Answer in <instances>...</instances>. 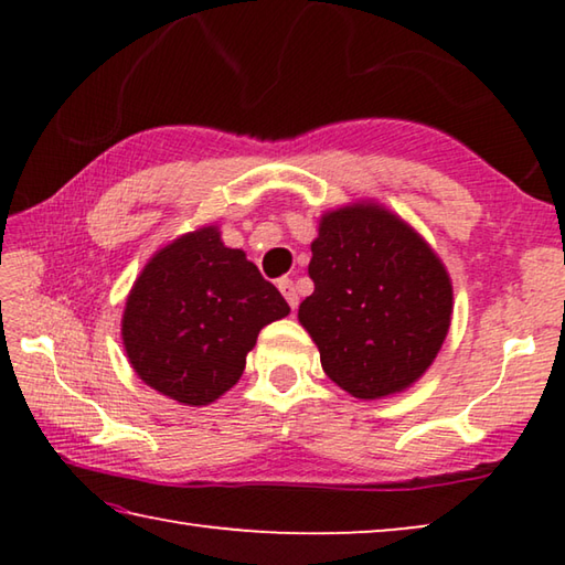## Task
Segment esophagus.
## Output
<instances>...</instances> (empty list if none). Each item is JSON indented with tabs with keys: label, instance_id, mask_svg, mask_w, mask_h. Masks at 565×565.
Listing matches in <instances>:
<instances>
[{
	"label": "esophagus",
	"instance_id": "1",
	"mask_svg": "<svg viewBox=\"0 0 565 565\" xmlns=\"http://www.w3.org/2000/svg\"><path fill=\"white\" fill-rule=\"evenodd\" d=\"M279 291L284 294V299L289 301L291 309H296V306H299V294H296V286L289 279V276H284V279H279Z\"/></svg>",
	"mask_w": 565,
	"mask_h": 565
}]
</instances>
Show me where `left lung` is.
<instances>
[{"mask_svg":"<svg viewBox=\"0 0 565 565\" xmlns=\"http://www.w3.org/2000/svg\"><path fill=\"white\" fill-rule=\"evenodd\" d=\"M313 294L299 321L331 381L356 398H381L424 374L451 327V281L414 228L379 206L321 218L311 244Z\"/></svg>","mask_w":565,"mask_h":565,"instance_id":"1","label":"left lung"}]
</instances>
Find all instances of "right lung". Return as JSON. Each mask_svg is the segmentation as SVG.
Returning a JSON list of instances; mask_svg holds the SVG:
<instances>
[{
    "label": "right lung",
    "instance_id": "add662e5",
    "mask_svg": "<svg viewBox=\"0 0 565 565\" xmlns=\"http://www.w3.org/2000/svg\"><path fill=\"white\" fill-rule=\"evenodd\" d=\"M289 311L242 248H226L206 226L145 266L124 309V349L145 384L206 406L242 379L266 323Z\"/></svg>",
    "mask_w": 565,
    "mask_h": 565
}]
</instances>
